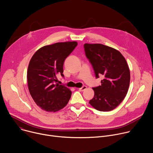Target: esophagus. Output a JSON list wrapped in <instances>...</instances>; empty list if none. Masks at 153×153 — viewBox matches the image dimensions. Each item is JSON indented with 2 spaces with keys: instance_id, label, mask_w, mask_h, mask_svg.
Wrapping results in <instances>:
<instances>
[{
  "instance_id": "esophagus-1",
  "label": "esophagus",
  "mask_w": 153,
  "mask_h": 153,
  "mask_svg": "<svg viewBox=\"0 0 153 153\" xmlns=\"http://www.w3.org/2000/svg\"><path fill=\"white\" fill-rule=\"evenodd\" d=\"M87 88V86H83L82 88H80L79 90V91H85L86 89Z\"/></svg>"
}]
</instances>
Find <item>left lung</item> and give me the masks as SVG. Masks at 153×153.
Segmentation results:
<instances>
[{
	"label": "left lung",
	"instance_id": "1",
	"mask_svg": "<svg viewBox=\"0 0 153 153\" xmlns=\"http://www.w3.org/2000/svg\"><path fill=\"white\" fill-rule=\"evenodd\" d=\"M84 48L96 77L101 74L104 77L101 85L93 88L94 96L89 103L98 111H111L128 91L130 71L126 60L118 50L100 43H85Z\"/></svg>",
	"mask_w": 153,
	"mask_h": 153
}]
</instances>
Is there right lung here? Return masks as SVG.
<instances>
[{"label": "right lung", "instance_id": "obj_1", "mask_svg": "<svg viewBox=\"0 0 153 153\" xmlns=\"http://www.w3.org/2000/svg\"><path fill=\"white\" fill-rule=\"evenodd\" d=\"M77 45V42H57L39 48L31 57L27 70L30 93L43 110L57 111L66 106L71 91L57 83V76L63 77L64 61Z\"/></svg>", "mask_w": 153, "mask_h": 153}]
</instances>
